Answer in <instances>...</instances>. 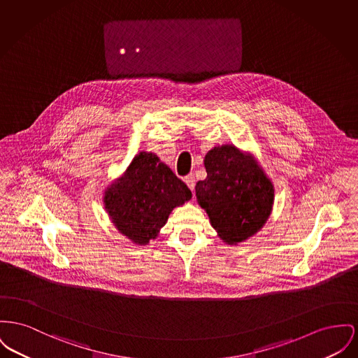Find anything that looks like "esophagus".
Wrapping results in <instances>:
<instances>
[{
  "instance_id": "1",
  "label": "esophagus",
  "mask_w": 358,
  "mask_h": 358,
  "mask_svg": "<svg viewBox=\"0 0 358 358\" xmlns=\"http://www.w3.org/2000/svg\"><path fill=\"white\" fill-rule=\"evenodd\" d=\"M185 184H187L188 188L193 192V189H194V184H196V180H194V176H193V174H189V176L185 177Z\"/></svg>"
}]
</instances>
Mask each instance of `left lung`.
Segmentation results:
<instances>
[{"label":"left lung","mask_w":358,"mask_h":358,"mask_svg":"<svg viewBox=\"0 0 358 358\" xmlns=\"http://www.w3.org/2000/svg\"><path fill=\"white\" fill-rule=\"evenodd\" d=\"M204 166L207 178L196 184V199L217 236L236 246L261 231L273 210L274 185L252 152L216 146Z\"/></svg>","instance_id":"1"}]
</instances>
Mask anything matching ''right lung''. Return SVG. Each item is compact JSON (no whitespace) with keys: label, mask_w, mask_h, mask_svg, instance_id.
<instances>
[{"label":"right lung","mask_w":358,"mask_h":358,"mask_svg":"<svg viewBox=\"0 0 358 358\" xmlns=\"http://www.w3.org/2000/svg\"><path fill=\"white\" fill-rule=\"evenodd\" d=\"M192 199L189 188L157 154L138 152L104 189V208L119 234L134 245L157 239L171 210Z\"/></svg>","instance_id":"right-lung-1"}]
</instances>
